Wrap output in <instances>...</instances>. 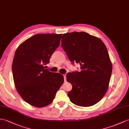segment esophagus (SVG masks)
Instances as JSON below:
<instances>
[{
  "instance_id": "obj_1",
  "label": "esophagus",
  "mask_w": 129,
  "mask_h": 129,
  "mask_svg": "<svg viewBox=\"0 0 129 129\" xmlns=\"http://www.w3.org/2000/svg\"><path fill=\"white\" fill-rule=\"evenodd\" d=\"M63 76H64V81H66V79H67V77H66V75L64 74L63 75Z\"/></svg>"
}]
</instances>
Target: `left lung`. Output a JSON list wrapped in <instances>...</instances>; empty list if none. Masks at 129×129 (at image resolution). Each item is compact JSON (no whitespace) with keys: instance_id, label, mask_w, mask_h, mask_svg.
I'll list each match as a JSON object with an SVG mask.
<instances>
[{"instance_id":"obj_1","label":"left lung","mask_w":129,"mask_h":129,"mask_svg":"<svg viewBox=\"0 0 129 129\" xmlns=\"http://www.w3.org/2000/svg\"><path fill=\"white\" fill-rule=\"evenodd\" d=\"M61 47L72 64L81 71L67 74L73 86L68 95L72 103L90 107L101 100L108 88L112 65L105 44L100 38L84 32L62 35Z\"/></svg>"}]
</instances>
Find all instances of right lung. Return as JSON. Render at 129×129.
<instances>
[{"mask_svg":"<svg viewBox=\"0 0 129 129\" xmlns=\"http://www.w3.org/2000/svg\"><path fill=\"white\" fill-rule=\"evenodd\" d=\"M61 36L35 35L21 44L15 53L12 64L15 86L21 98L31 106L49 105L64 82L62 75L44 67L59 46Z\"/></svg>","mask_w":129,"mask_h":129,"instance_id":"right-lung-1","label":"right lung"}]
</instances>
